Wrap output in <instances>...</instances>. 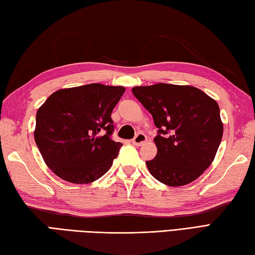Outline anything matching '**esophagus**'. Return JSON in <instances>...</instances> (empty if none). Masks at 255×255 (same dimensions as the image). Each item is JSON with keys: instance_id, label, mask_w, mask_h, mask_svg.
<instances>
[{"instance_id": "obj_1", "label": "esophagus", "mask_w": 255, "mask_h": 255, "mask_svg": "<svg viewBox=\"0 0 255 255\" xmlns=\"http://www.w3.org/2000/svg\"><path fill=\"white\" fill-rule=\"evenodd\" d=\"M145 141H147V136H145V134L142 132L137 133L136 137L132 139V143L136 145H141Z\"/></svg>"}]
</instances>
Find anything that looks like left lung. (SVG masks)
Wrapping results in <instances>:
<instances>
[{"label":"left lung","instance_id":"8db88e82","mask_svg":"<svg viewBox=\"0 0 255 255\" xmlns=\"http://www.w3.org/2000/svg\"><path fill=\"white\" fill-rule=\"evenodd\" d=\"M134 97L153 117L158 134L150 174L169 186L196 180L214 161L224 125L217 102L189 85L134 86Z\"/></svg>","mask_w":255,"mask_h":255}]
</instances>
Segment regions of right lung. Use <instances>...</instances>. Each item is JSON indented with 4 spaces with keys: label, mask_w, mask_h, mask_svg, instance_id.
Instances as JSON below:
<instances>
[{
    "label": "right lung",
    "mask_w": 255,
    "mask_h": 255,
    "mask_svg": "<svg viewBox=\"0 0 255 255\" xmlns=\"http://www.w3.org/2000/svg\"><path fill=\"white\" fill-rule=\"evenodd\" d=\"M124 92L123 86L100 83L62 89L38 108L35 141L56 175L89 184L111 169L123 145L112 139L111 115Z\"/></svg>",
    "instance_id": "1"
}]
</instances>
